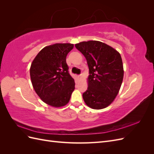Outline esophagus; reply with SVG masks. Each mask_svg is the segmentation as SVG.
<instances>
[{"label":"esophagus","mask_w":154,"mask_h":154,"mask_svg":"<svg viewBox=\"0 0 154 154\" xmlns=\"http://www.w3.org/2000/svg\"><path fill=\"white\" fill-rule=\"evenodd\" d=\"M77 77H78V79H80L82 78V75H81V74H79V75L77 76Z\"/></svg>","instance_id":"1"}]
</instances>
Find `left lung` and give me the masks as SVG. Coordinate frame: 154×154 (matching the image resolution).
Returning a JSON list of instances; mask_svg holds the SVG:
<instances>
[{"label":"left lung","mask_w":154,"mask_h":154,"mask_svg":"<svg viewBox=\"0 0 154 154\" xmlns=\"http://www.w3.org/2000/svg\"><path fill=\"white\" fill-rule=\"evenodd\" d=\"M75 47L84 55L89 69L83 100L93 109H104L114 101L122 85L124 71L121 55L99 41L82 42Z\"/></svg>","instance_id":"8db88e82"}]
</instances>
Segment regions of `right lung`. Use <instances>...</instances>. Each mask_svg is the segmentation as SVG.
I'll list each match as a JSON object with an SVG mask.
<instances>
[{
  "label": "right lung",
  "instance_id": "right-lung-1",
  "mask_svg": "<svg viewBox=\"0 0 154 154\" xmlns=\"http://www.w3.org/2000/svg\"><path fill=\"white\" fill-rule=\"evenodd\" d=\"M72 44H55L46 46L36 56L30 68V76L36 93L44 103L54 107L68 103L75 88L74 79L69 73L67 54Z\"/></svg>",
  "mask_w": 154,
  "mask_h": 154
}]
</instances>
